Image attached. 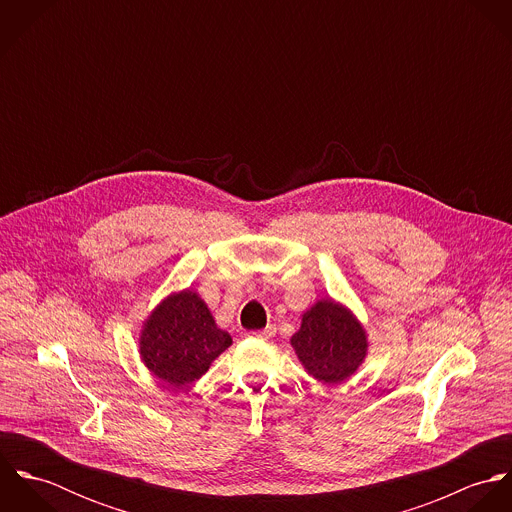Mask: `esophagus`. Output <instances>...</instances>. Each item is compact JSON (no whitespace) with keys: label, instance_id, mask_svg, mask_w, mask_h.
Instances as JSON below:
<instances>
[{"label":"esophagus","instance_id":"obj_1","mask_svg":"<svg viewBox=\"0 0 512 512\" xmlns=\"http://www.w3.org/2000/svg\"><path fill=\"white\" fill-rule=\"evenodd\" d=\"M252 337H256V339H264V341H268V339H272L274 335H276V327L274 325H268L266 329H262V331H254V333H250Z\"/></svg>","mask_w":512,"mask_h":512}]
</instances>
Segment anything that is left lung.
Segmentation results:
<instances>
[{"label": "left lung", "instance_id": "1", "mask_svg": "<svg viewBox=\"0 0 512 512\" xmlns=\"http://www.w3.org/2000/svg\"><path fill=\"white\" fill-rule=\"evenodd\" d=\"M290 343L305 372L329 386L349 380L368 355L363 323L333 297H321L303 311Z\"/></svg>", "mask_w": 512, "mask_h": 512}]
</instances>
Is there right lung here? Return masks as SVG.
<instances>
[{
  "instance_id": "add662e5",
  "label": "right lung",
  "mask_w": 512,
  "mask_h": 512,
  "mask_svg": "<svg viewBox=\"0 0 512 512\" xmlns=\"http://www.w3.org/2000/svg\"><path fill=\"white\" fill-rule=\"evenodd\" d=\"M232 345L205 299L193 288L169 293L147 315L140 331V359L173 388L199 380Z\"/></svg>"
}]
</instances>
